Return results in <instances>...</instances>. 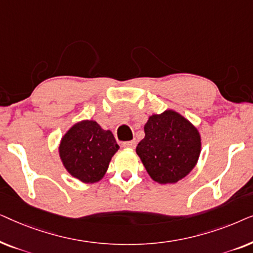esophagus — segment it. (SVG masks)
Masks as SVG:
<instances>
[{"label":"esophagus","mask_w":253,"mask_h":253,"mask_svg":"<svg viewBox=\"0 0 253 253\" xmlns=\"http://www.w3.org/2000/svg\"><path fill=\"white\" fill-rule=\"evenodd\" d=\"M122 145H123V147H126V148H134L136 147V140L124 141Z\"/></svg>","instance_id":"34e87169"}]
</instances>
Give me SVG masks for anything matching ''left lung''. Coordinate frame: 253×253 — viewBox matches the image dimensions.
I'll list each match as a JSON object with an SVG mask.
<instances>
[{"label": "left lung", "instance_id": "left-lung-1", "mask_svg": "<svg viewBox=\"0 0 253 253\" xmlns=\"http://www.w3.org/2000/svg\"><path fill=\"white\" fill-rule=\"evenodd\" d=\"M144 131L136 152L153 181L176 183L195 168L202 148L200 134L181 114L170 109L154 114Z\"/></svg>", "mask_w": 253, "mask_h": 253}]
</instances>
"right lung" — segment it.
I'll list each match as a JSON object with an SVG mask.
<instances>
[{
	"label": "right lung",
	"instance_id": "add662e5",
	"mask_svg": "<svg viewBox=\"0 0 253 253\" xmlns=\"http://www.w3.org/2000/svg\"><path fill=\"white\" fill-rule=\"evenodd\" d=\"M120 146L110 130L95 121L76 123L62 137L58 152L69 174L84 183L99 182L105 176Z\"/></svg>",
	"mask_w": 253,
	"mask_h": 253
}]
</instances>
